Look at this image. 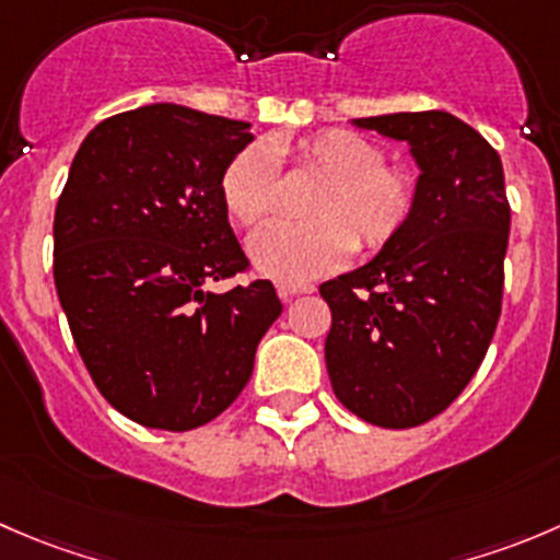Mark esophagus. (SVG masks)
Instances as JSON below:
<instances>
[{"label": "esophagus", "mask_w": 560, "mask_h": 560, "mask_svg": "<svg viewBox=\"0 0 560 560\" xmlns=\"http://www.w3.org/2000/svg\"><path fill=\"white\" fill-rule=\"evenodd\" d=\"M308 292H314L312 284H279V298H281V301H292V298L308 295Z\"/></svg>", "instance_id": "esophagus-1"}]
</instances>
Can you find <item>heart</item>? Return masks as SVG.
Here are the masks:
<instances>
[{
    "instance_id": "heart-1",
    "label": "heart",
    "mask_w": 560,
    "mask_h": 560,
    "mask_svg": "<svg viewBox=\"0 0 560 560\" xmlns=\"http://www.w3.org/2000/svg\"><path fill=\"white\" fill-rule=\"evenodd\" d=\"M279 155L292 153L298 166L319 175L306 213L308 221H270L248 241L254 268L281 284H301L341 268L352 248L380 252L407 226L416 210V180L385 164V150L352 130H323L295 148L276 142ZM221 199L232 219L254 226L279 202V172L268 144L254 142L226 164Z\"/></svg>"
}]
</instances>
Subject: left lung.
<instances>
[{
	"mask_svg": "<svg viewBox=\"0 0 560 560\" xmlns=\"http://www.w3.org/2000/svg\"><path fill=\"white\" fill-rule=\"evenodd\" d=\"M352 125L407 142L416 210L372 262L319 287L334 394L385 430L446 410L481 366L501 317L509 246L501 155L448 112H399Z\"/></svg>",
	"mask_w": 560,
	"mask_h": 560,
	"instance_id": "obj_1",
	"label": "left lung"
}]
</instances>
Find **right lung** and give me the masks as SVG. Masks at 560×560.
<instances>
[{
	"instance_id": "right-lung-1",
	"label": "right lung",
	"mask_w": 560,
	"mask_h": 560,
	"mask_svg": "<svg viewBox=\"0 0 560 560\" xmlns=\"http://www.w3.org/2000/svg\"><path fill=\"white\" fill-rule=\"evenodd\" d=\"M252 139V122L150 103L97 122L70 164L54 284L97 390L136 424L213 421L281 314L265 279L210 290L248 268L221 175Z\"/></svg>"
}]
</instances>
